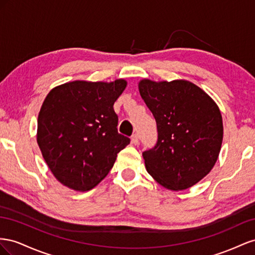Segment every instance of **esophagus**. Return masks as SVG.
I'll return each instance as SVG.
<instances>
[{
	"label": "esophagus",
	"mask_w": 255,
	"mask_h": 255,
	"mask_svg": "<svg viewBox=\"0 0 255 255\" xmlns=\"http://www.w3.org/2000/svg\"><path fill=\"white\" fill-rule=\"evenodd\" d=\"M131 142H132L134 145L139 144V135H137V133H133V134H132V136H131Z\"/></svg>",
	"instance_id": "obj_1"
}]
</instances>
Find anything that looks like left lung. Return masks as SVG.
Segmentation results:
<instances>
[{
  "mask_svg": "<svg viewBox=\"0 0 255 255\" xmlns=\"http://www.w3.org/2000/svg\"><path fill=\"white\" fill-rule=\"evenodd\" d=\"M140 95L156 120L158 139L144 150L148 174L171 190H185L212 171L223 125L219 108L195 84L142 80Z\"/></svg>",
  "mask_w": 255,
  "mask_h": 255,
  "instance_id": "left-lung-1",
  "label": "left lung"
}]
</instances>
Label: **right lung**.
Wrapping results in <instances>:
<instances>
[{
	"label": "right lung",
	"mask_w": 255,
	"mask_h": 255,
	"mask_svg": "<svg viewBox=\"0 0 255 255\" xmlns=\"http://www.w3.org/2000/svg\"><path fill=\"white\" fill-rule=\"evenodd\" d=\"M114 82L74 81L56 86L41 106L37 143L49 169L68 188L85 191L110 172L130 139L119 133L113 105L125 90Z\"/></svg>",
	"instance_id": "right-lung-1"
}]
</instances>
